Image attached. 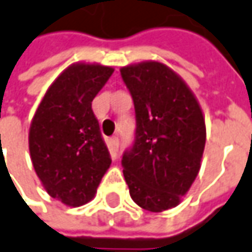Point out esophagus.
I'll use <instances>...</instances> for the list:
<instances>
[{
	"label": "esophagus",
	"instance_id": "obj_1",
	"mask_svg": "<svg viewBox=\"0 0 252 252\" xmlns=\"http://www.w3.org/2000/svg\"><path fill=\"white\" fill-rule=\"evenodd\" d=\"M119 145H120V140L117 136H113L112 139L109 140V149L112 150L113 153H116V152L119 150Z\"/></svg>",
	"mask_w": 252,
	"mask_h": 252
}]
</instances>
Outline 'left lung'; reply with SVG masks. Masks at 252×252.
Listing matches in <instances>:
<instances>
[{
    "mask_svg": "<svg viewBox=\"0 0 252 252\" xmlns=\"http://www.w3.org/2000/svg\"><path fill=\"white\" fill-rule=\"evenodd\" d=\"M132 96L136 131L123 156L129 194L143 210L174 208L194 182L205 146V123L190 88L160 62L120 68Z\"/></svg>",
    "mask_w": 252,
    "mask_h": 252,
    "instance_id": "obj_1",
    "label": "left lung"
}]
</instances>
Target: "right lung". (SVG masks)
<instances>
[{"mask_svg": "<svg viewBox=\"0 0 252 252\" xmlns=\"http://www.w3.org/2000/svg\"><path fill=\"white\" fill-rule=\"evenodd\" d=\"M114 68L74 63L48 88L29 132L32 167L51 197L68 207L91 201L112 164L92 100Z\"/></svg>", "mask_w": 252, "mask_h": 252, "instance_id": "obj_1", "label": "right lung"}]
</instances>
